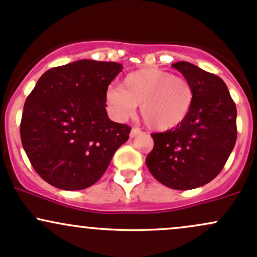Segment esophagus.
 I'll return each mask as SVG.
<instances>
[{"label": "esophagus", "instance_id": "34e87169", "mask_svg": "<svg viewBox=\"0 0 257 257\" xmlns=\"http://www.w3.org/2000/svg\"><path fill=\"white\" fill-rule=\"evenodd\" d=\"M143 132L140 131V129H138V128H133L131 131V134H129V136H131V138H136V137H138V136H140V134H142Z\"/></svg>", "mask_w": 257, "mask_h": 257}]
</instances>
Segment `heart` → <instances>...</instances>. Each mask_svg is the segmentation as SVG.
I'll return each mask as SVG.
<instances>
[{
    "mask_svg": "<svg viewBox=\"0 0 257 257\" xmlns=\"http://www.w3.org/2000/svg\"><path fill=\"white\" fill-rule=\"evenodd\" d=\"M194 101L192 83L161 69H142L131 72L121 81L120 87L109 88L106 94L108 112L118 120L136 113L148 128L166 132L180 125L190 114Z\"/></svg>",
    "mask_w": 257,
    "mask_h": 257,
    "instance_id": "1",
    "label": "heart"
}]
</instances>
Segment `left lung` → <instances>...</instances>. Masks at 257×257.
<instances>
[{
    "mask_svg": "<svg viewBox=\"0 0 257 257\" xmlns=\"http://www.w3.org/2000/svg\"><path fill=\"white\" fill-rule=\"evenodd\" d=\"M172 67L192 83L193 106L176 128L151 134L154 149L145 163L159 182L185 191L210 182L224 167L236 142V107L217 75L187 61Z\"/></svg>",
    "mask_w": 257,
    "mask_h": 257,
    "instance_id": "1",
    "label": "left lung"
}]
</instances>
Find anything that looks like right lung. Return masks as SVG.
<instances>
[{"mask_svg":"<svg viewBox=\"0 0 257 257\" xmlns=\"http://www.w3.org/2000/svg\"><path fill=\"white\" fill-rule=\"evenodd\" d=\"M123 70L90 59L53 67L27 97L21 121L23 149L37 174L60 190L96 183L129 139L131 126L108 118V85Z\"/></svg>","mask_w":257,"mask_h":257,"instance_id":"right-lung-1","label":"right lung"}]
</instances>
